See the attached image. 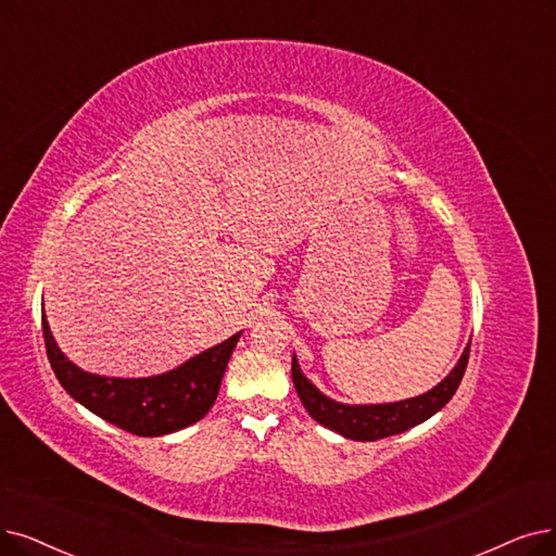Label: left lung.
Segmentation results:
<instances>
[{
  "mask_svg": "<svg viewBox=\"0 0 556 556\" xmlns=\"http://www.w3.org/2000/svg\"><path fill=\"white\" fill-rule=\"evenodd\" d=\"M468 358H470V344L463 349L454 369L435 388H431L425 394L402 399V402H390V404L336 402V399L326 396L301 371L296 355H292V379H294V388L299 392L301 404L305 406L309 417L319 421L321 427L336 431L349 440L371 442V440L404 433L421 425V421H427L429 417H433L438 410L445 408L450 399L454 396L456 388L460 386L465 367H468Z\"/></svg>",
  "mask_w": 556,
  "mask_h": 556,
  "instance_id": "left-lung-1",
  "label": "left lung"
}]
</instances>
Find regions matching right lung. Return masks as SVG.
Wrapping results in <instances>:
<instances>
[{
	"label": "right lung",
	"mask_w": 556,
	"mask_h": 556,
	"mask_svg": "<svg viewBox=\"0 0 556 556\" xmlns=\"http://www.w3.org/2000/svg\"><path fill=\"white\" fill-rule=\"evenodd\" d=\"M40 317L48 358L63 390L109 425L143 438H157L187 429L210 413L230 355L241 338L239 330L226 342L205 349L180 367L157 376L116 379V376L84 371L65 358L52 336L46 309Z\"/></svg>",
	"instance_id": "add662e5"
}]
</instances>
